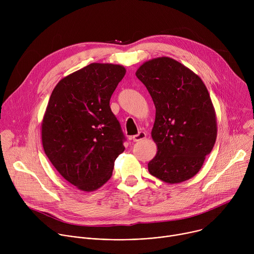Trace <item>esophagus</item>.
Wrapping results in <instances>:
<instances>
[{
	"instance_id": "1",
	"label": "esophagus",
	"mask_w": 254,
	"mask_h": 254,
	"mask_svg": "<svg viewBox=\"0 0 254 254\" xmlns=\"http://www.w3.org/2000/svg\"><path fill=\"white\" fill-rule=\"evenodd\" d=\"M147 137V133L143 132V131H139L137 134L133 135L132 136V140L133 141H139V140H142Z\"/></svg>"
}]
</instances>
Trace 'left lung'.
Wrapping results in <instances>:
<instances>
[{"label":"left lung","mask_w":254,"mask_h":254,"mask_svg":"<svg viewBox=\"0 0 254 254\" xmlns=\"http://www.w3.org/2000/svg\"><path fill=\"white\" fill-rule=\"evenodd\" d=\"M135 75L156 107L152 137L158 152L148 164L149 172L165 183H182L200 171L216 141L209 92L191 69L166 56L142 63Z\"/></svg>","instance_id":"8db88e82"}]
</instances>
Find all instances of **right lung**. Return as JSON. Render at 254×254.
I'll return each mask as SVG.
<instances>
[{
    "instance_id": "right-lung-1",
    "label": "right lung",
    "mask_w": 254,
    "mask_h": 254,
    "mask_svg": "<svg viewBox=\"0 0 254 254\" xmlns=\"http://www.w3.org/2000/svg\"><path fill=\"white\" fill-rule=\"evenodd\" d=\"M126 72L123 65L91 63L63 77L49 98L41 124L44 152L58 173L81 191L104 185L125 151L110 100Z\"/></svg>"
}]
</instances>
